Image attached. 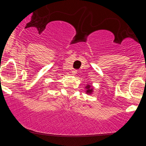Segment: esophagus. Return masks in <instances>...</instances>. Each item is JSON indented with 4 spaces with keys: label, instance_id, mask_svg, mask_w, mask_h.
<instances>
[{
    "label": "esophagus",
    "instance_id": "esophagus-1",
    "mask_svg": "<svg viewBox=\"0 0 146 146\" xmlns=\"http://www.w3.org/2000/svg\"><path fill=\"white\" fill-rule=\"evenodd\" d=\"M77 71H77V70H73V71H72V72H71L72 75H75L77 73Z\"/></svg>",
    "mask_w": 146,
    "mask_h": 146
}]
</instances>
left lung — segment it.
<instances>
[{
    "label": "left lung",
    "instance_id": "obj_1",
    "mask_svg": "<svg viewBox=\"0 0 146 146\" xmlns=\"http://www.w3.org/2000/svg\"><path fill=\"white\" fill-rule=\"evenodd\" d=\"M85 88H86V93H87V94H91V93H93V88H90V86L89 84L87 85V86L85 87Z\"/></svg>",
    "mask_w": 146,
    "mask_h": 146
}]
</instances>
